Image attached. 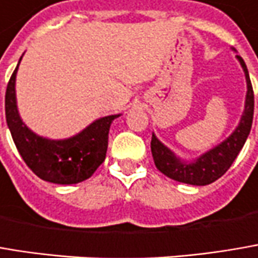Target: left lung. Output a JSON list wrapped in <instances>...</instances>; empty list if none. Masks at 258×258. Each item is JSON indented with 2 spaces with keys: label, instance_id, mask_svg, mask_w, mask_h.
Wrapping results in <instances>:
<instances>
[{
  "label": "left lung",
  "instance_id": "8db88e82",
  "mask_svg": "<svg viewBox=\"0 0 258 258\" xmlns=\"http://www.w3.org/2000/svg\"><path fill=\"white\" fill-rule=\"evenodd\" d=\"M239 63L244 69L245 79H247V98H245V110L241 117V121L235 132L230 135L229 138L225 139L222 144L214 147L213 150L207 151L206 154L198 157L194 163H183L167 148L164 147L156 135L153 134L151 138V153L156 163V167L167 177L189 183V185H209L214 180H217L220 176L226 173L233 163V160L239 154L242 150L245 141L248 138L251 124H252V116H254V92L249 81L248 70L244 63L242 57L236 55Z\"/></svg>",
  "mask_w": 258,
  "mask_h": 258
}]
</instances>
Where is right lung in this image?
Listing matches in <instances>:
<instances>
[{
  "label": "right lung",
  "instance_id": "1",
  "mask_svg": "<svg viewBox=\"0 0 258 258\" xmlns=\"http://www.w3.org/2000/svg\"><path fill=\"white\" fill-rule=\"evenodd\" d=\"M17 69L19 64L6 91V119L22 158L35 175L46 182L72 185L86 180L105 158L110 124L119 114L95 120L69 139L54 141L38 137L22 121L17 111L14 88Z\"/></svg>",
  "mask_w": 258,
  "mask_h": 258
}]
</instances>
